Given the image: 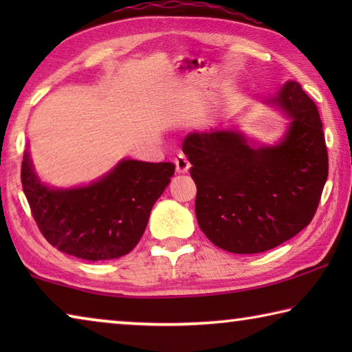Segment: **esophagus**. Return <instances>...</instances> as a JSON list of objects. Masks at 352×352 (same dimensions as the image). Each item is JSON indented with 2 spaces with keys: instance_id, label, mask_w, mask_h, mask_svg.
I'll return each mask as SVG.
<instances>
[{
  "instance_id": "esophagus-1",
  "label": "esophagus",
  "mask_w": 352,
  "mask_h": 352,
  "mask_svg": "<svg viewBox=\"0 0 352 352\" xmlns=\"http://www.w3.org/2000/svg\"><path fill=\"white\" fill-rule=\"evenodd\" d=\"M174 162H175V168H177L178 174H184V172H188L190 168L189 160L186 158V155H183V153L177 155V158L174 160Z\"/></svg>"
}]
</instances>
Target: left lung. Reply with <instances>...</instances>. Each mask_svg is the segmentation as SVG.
<instances>
[{
    "label": "left lung",
    "mask_w": 352,
    "mask_h": 352,
    "mask_svg": "<svg viewBox=\"0 0 352 352\" xmlns=\"http://www.w3.org/2000/svg\"><path fill=\"white\" fill-rule=\"evenodd\" d=\"M289 118L283 140L256 146L237 130L192 132L183 152L197 186L195 216L214 245L237 254L262 253L311 223L327 180L320 113L298 82L265 100Z\"/></svg>",
    "instance_id": "left-lung-1"
}]
</instances>
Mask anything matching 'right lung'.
<instances>
[{
	"label": "right lung",
	"mask_w": 352,
	"mask_h": 352,
	"mask_svg": "<svg viewBox=\"0 0 352 352\" xmlns=\"http://www.w3.org/2000/svg\"><path fill=\"white\" fill-rule=\"evenodd\" d=\"M174 172L172 163L126 158L87 186L51 188L35 174L25 151L21 183L35 222L52 247L85 261H109L136 247Z\"/></svg>",
	"instance_id": "add662e5"
}]
</instances>
